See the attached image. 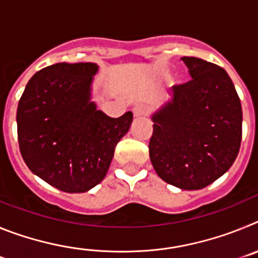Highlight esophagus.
Listing matches in <instances>:
<instances>
[{"label":"esophagus","instance_id":"obj_1","mask_svg":"<svg viewBox=\"0 0 258 258\" xmlns=\"http://www.w3.org/2000/svg\"><path fill=\"white\" fill-rule=\"evenodd\" d=\"M133 115L134 117H141V116L147 115V107L142 106V104H138L133 108Z\"/></svg>","mask_w":258,"mask_h":258}]
</instances>
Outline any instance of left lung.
Instances as JSON below:
<instances>
[{"mask_svg": "<svg viewBox=\"0 0 258 258\" xmlns=\"http://www.w3.org/2000/svg\"><path fill=\"white\" fill-rule=\"evenodd\" d=\"M181 59L192 80L173 86L172 99L152 115L150 159L166 183L200 190L235 161L243 112L226 71L195 56Z\"/></svg>", "mask_w": 258, "mask_h": 258, "instance_id": "obj_1", "label": "left lung"}]
</instances>
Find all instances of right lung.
Segmentation results:
<instances>
[{"label":"right lung","instance_id":"right-lung-1","mask_svg":"<svg viewBox=\"0 0 258 258\" xmlns=\"http://www.w3.org/2000/svg\"><path fill=\"white\" fill-rule=\"evenodd\" d=\"M95 63H56L36 72L17 111L18 141L32 173L64 192L101 183L133 113L109 117L92 101Z\"/></svg>","mask_w":258,"mask_h":258}]
</instances>
